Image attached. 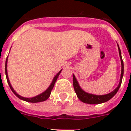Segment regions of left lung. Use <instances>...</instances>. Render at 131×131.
I'll return each instance as SVG.
<instances>
[{
  "label": "left lung",
  "mask_w": 131,
  "mask_h": 131,
  "mask_svg": "<svg viewBox=\"0 0 131 131\" xmlns=\"http://www.w3.org/2000/svg\"><path fill=\"white\" fill-rule=\"evenodd\" d=\"M118 50H119V54H120V60H121V64H122V72H121V76H120V80L119 85L116 89L114 90V91L107 94H105V95H94V94H92L87 93L86 92H84L83 90L80 88V86L78 84V82L76 80L75 77L74 75H73V87L75 93L77 94L78 99L82 101L83 103L88 104H99L103 103L105 102H107L110 99H111L113 96H114L118 90L120 88L121 84H122V77L124 75V63H123V60H122V56H121V51H120L119 45H118Z\"/></svg>",
  "instance_id": "8db88e82"
}]
</instances>
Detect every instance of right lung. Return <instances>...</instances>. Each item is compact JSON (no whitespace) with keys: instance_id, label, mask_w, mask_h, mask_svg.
<instances>
[{"instance_id":"1","label":"right lung","mask_w":131,"mask_h":131,"mask_svg":"<svg viewBox=\"0 0 131 131\" xmlns=\"http://www.w3.org/2000/svg\"><path fill=\"white\" fill-rule=\"evenodd\" d=\"M7 60H6V62H5V73H6V78H7V82H8V84H9V86L11 88V90H12L13 93L15 94V95L16 96L20 99L23 100V101H27V102H30V103H39V102H41V101H45V100H47L48 98L49 97V96H50V94H51V92L53 89V86H54V84H55L56 82V80H57L58 78V76H59L60 73V71H59V73H58L56 74V75L53 78V81L51 82V85L49 86V87L47 88L46 90H45L44 92L41 93V94L39 95H37L35 96V97H32V98H25V97H22L21 96H19L18 94L16 93V92L13 90V88H12L11 86V84H10V82H9V78H8V75H7Z\"/></svg>"}]
</instances>
